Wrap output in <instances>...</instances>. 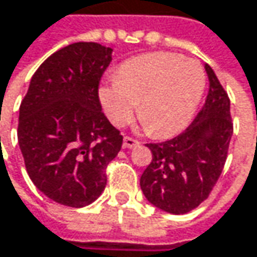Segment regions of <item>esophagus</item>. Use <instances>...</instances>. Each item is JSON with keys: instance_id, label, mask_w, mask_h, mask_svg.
Here are the masks:
<instances>
[{"instance_id": "1", "label": "esophagus", "mask_w": 257, "mask_h": 257, "mask_svg": "<svg viewBox=\"0 0 257 257\" xmlns=\"http://www.w3.org/2000/svg\"><path fill=\"white\" fill-rule=\"evenodd\" d=\"M137 146H140V141L138 140H134L131 137H125L123 138V147L125 149H132V147H137Z\"/></svg>"}]
</instances>
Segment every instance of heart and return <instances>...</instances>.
Here are the masks:
<instances>
[{
    "label": "heart",
    "mask_w": 257,
    "mask_h": 257,
    "mask_svg": "<svg viewBox=\"0 0 257 257\" xmlns=\"http://www.w3.org/2000/svg\"><path fill=\"white\" fill-rule=\"evenodd\" d=\"M206 85L201 66L171 53H154L128 60L116 81L98 89L105 116L123 126L135 114L156 137L175 134L188 125Z\"/></svg>",
    "instance_id": "b5f03b06"
}]
</instances>
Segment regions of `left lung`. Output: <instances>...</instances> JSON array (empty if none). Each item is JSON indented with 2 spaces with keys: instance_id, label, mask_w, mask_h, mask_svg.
Listing matches in <instances>:
<instances>
[{
  "instance_id": "obj_1",
  "label": "left lung",
  "mask_w": 257,
  "mask_h": 257,
  "mask_svg": "<svg viewBox=\"0 0 257 257\" xmlns=\"http://www.w3.org/2000/svg\"><path fill=\"white\" fill-rule=\"evenodd\" d=\"M206 103L196 119L175 138L147 144L152 162L143 172L140 185L146 198L163 212L184 215L209 197L222 174L232 120L229 98L209 64Z\"/></svg>"
}]
</instances>
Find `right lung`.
I'll list each match as a JSON object with an SVG mask.
<instances>
[{
    "label": "right lung",
    "mask_w": 257,
    "mask_h": 257,
    "mask_svg": "<svg viewBox=\"0 0 257 257\" xmlns=\"http://www.w3.org/2000/svg\"><path fill=\"white\" fill-rule=\"evenodd\" d=\"M111 51L97 42L56 51L38 67L20 104L17 140L28 175L42 194L69 207L100 197L105 168L122 147L98 98Z\"/></svg>",
    "instance_id": "add662e5"
}]
</instances>
